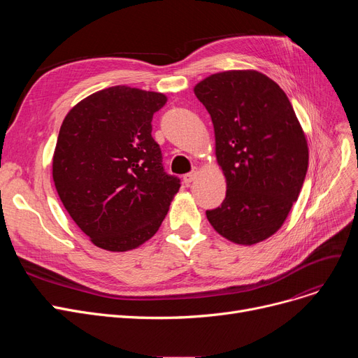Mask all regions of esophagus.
<instances>
[{"instance_id": "obj_1", "label": "esophagus", "mask_w": 358, "mask_h": 358, "mask_svg": "<svg viewBox=\"0 0 358 358\" xmlns=\"http://www.w3.org/2000/svg\"><path fill=\"white\" fill-rule=\"evenodd\" d=\"M196 176H197V169H194V171H192V173H189V174H185V176L182 177V180H184L185 184H190V182L194 181Z\"/></svg>"}]
</instances>
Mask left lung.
I'll return each mask as SVG.
<instances>
[{
  "label": "left lung",
  "instance_id": "left-lung-1",
  "mask_svg": "<svg viewBox=\"0 0 358 358\" xmlns=\"http://www.w3.org/2000/svg\"><path fill=\"white\" fill-rule=\"evenodd\" d=\"M215 129L227 197L206 212L217 234L254 245L285 223L306 177L309 149L286 92L252 69L210 75L194 87Z\"/></svg>",
  "mask_w": 358,
  "mask_h": 358
}]
</instances>
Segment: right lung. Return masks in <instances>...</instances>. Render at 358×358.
<instances>
[{
  "label": "right lung",
  "instance_id": "add662e5",
  "mask_svg": "<svg viewBox=\"0 0 358 358\" xmlns=\"http://www.w3.org/2000/svg\"><path fill=\"white\" fill-rule=\"evenodd\" d=\"M165 103L161 92L116 85L81 100L62 122L53 182L69 216L99 248L142 245L180 190L150 135L154 113Z\"/></svg>",
  "mask_w": 358,
  "mask_h": 358
}]
</instances>
